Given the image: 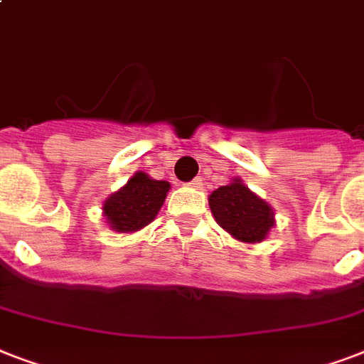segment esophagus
Instances as JSON below:
<instances>
[{
  "mask_svg": "<svg viewBox=\"0 0 364 364\" xmlns=\"http://www.w3.org/2000/svg\"><path fill=\"white\" fill-rule=\"evenodd\" d=\"M188 185H191V187H194V188H200V187H202V179H200V177H194L193 181L188 183Z\"/></svg>",
  "mask_w": 364,
  "mask_h": 364,
  "instance_id": "esophagus-1",
  "label": "esophagus"
}]
</instances>
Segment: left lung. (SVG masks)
<instances>
[{
	"label": "left lung",
	"mask_w": 364,
	"mask_h": 364,
	"mask_svg": "<svg viewBox=\"0 0 364 364\" xmlns=\"http://www.w3.org/2000/svg\"><path fill=\"white\" fill-rule=\"evenodd\" d=\"M210 208L219 227L245 243L262 242L276 223L272 205L251 193L242 179H232V183L213 191Z\"/></svg>",
	"instance_id": "left-lung-1"
}]
</instances>
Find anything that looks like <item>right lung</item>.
I'll return each instance as SVG.
<instances>
[{
  "mask_svg": "<svg viewBox=\"0 0 364 364\" xmlns=\"http://www.w3.org/2000/svg\"><path fill=\"white\" fill-rule=\"evenodd\" d=\"M170 191V183L151 179L136 171L124 187L104 202V217L115 232H136L159 215Z\"/></svg>",
  "mask_w": 364,
  "mask_h": 364,
  "instance_id": "1",
  "label": "right lung"
}]
</instances>
